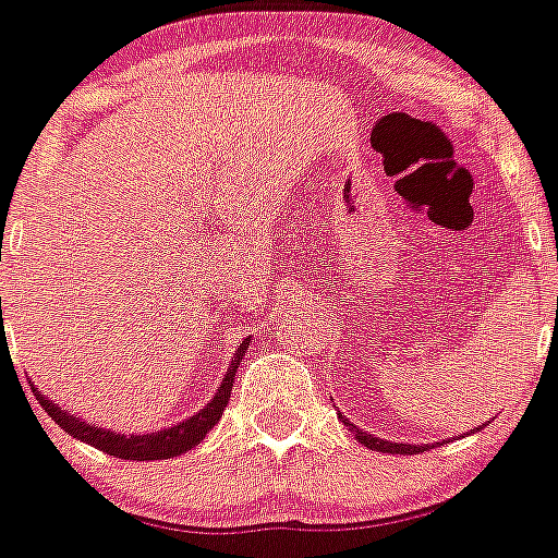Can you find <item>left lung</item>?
<instances>
[{"instance_id": "1", "label": "left lung", "mask_w": 558, "mask_h": 558, "mask_svg": "<svg viewBox=\"0 0 558 558\" xmlns=\"http://www.w3.org/2000/svg\"><path fill=\"white\" fill-rule=\"evenodd\" d=\"M344 422V427L355 435V441L364 444L367 449H375V452H389V454H416V452H427V447H416V444H395V441H384V438H373V435L362 433V429L350 424L348 418L339 416Z\"/></svg>"}]
</instances>
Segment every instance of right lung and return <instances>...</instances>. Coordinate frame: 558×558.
I'll use <instances>...</instances> for the list:
<instances>
[{"instance_id":"obj_1","label":"right lung","mask_w":558,"mask_h":558,"mask_svg":"<svg viewBox=\"0 0 558 558\" xmlns=\"http://www.w3.org/2000/svg\"><path fill=\"white\" fill-rule=\"evenodd\" d=\"M248 350V339H243L241 348L235 350L232 355V364L227 369V375L221 378L219 389H216L214 400L203 408L199 413L189 416L185 422L174 424V427L167 429H158V433H145V435H125V433H111L106 427H93V424L82 422L76 413L65 411L60 408L57 402H51L44 391H35L37 402L44 405V411L65 429L68 435L78 438V441L89 444V447L100 449L106 454H114V458H123V460H167V458H178V454L189 452L194 449L196 444L203 441L205 435L214 429V424L219 422L221 413H225L227 402H230L232 395V384H235V373H238V364L241 359L246 355Z\"/></svg>"}]
</instances>
